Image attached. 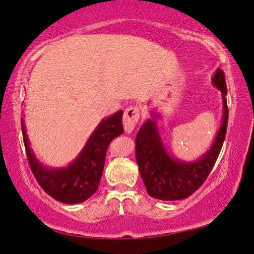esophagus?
<instances>
[{"instance_id":"obj_1","label":"esophagus","mask_w":254,"mask_h":254,"mask_svg":"<svg viewBox=\"0 0 254 254\" xmlns=\"http://www.w3.org/2000/svg\"><path fill=\"white\" fill-rule=\"evenodd\" d=\"M139 118H140V111L138 107L131 106L127 108L123 115V126L126 132L131 133V132L133 131L134 127L136 126V123H138Z\"/></svg>"}]
</instances>
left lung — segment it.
Masks as SVG:
<instances>
[{"mask_svg":"<svg viewBox=\"0 0 254 254\" xmlns=\"http://www.w3.org/2000/svg\"><path fill=\"white\" fill-rule=\"evenodd\" d=\"M211 82L221 92L223 118L211 146L199 158L187 162L168 152L157 124L160 114L156 111H150L151 119H148L140 127L135 138V159L144 187L152 198L164 201L188 198L210 174L223 147L228 122L227 88L224 72L219 67Z\"/></svg>","mask_w":254,"mask_h":254,"instance_id":"1","label":"left lung"}]
</instances>
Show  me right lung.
<instances>
[{"label": "right lung", "mask_w": 254, "mask_h": 254, "mask_svg": "<svg viewBox=\"0 0 254 254\" xmlns=\"http://www.w3.org/2000/svg\"><path fill=\"white\" fill-rule=\"evenodd\" d=\"M123 111L103 119L72 162L63 167L46 166L30 147L25 120L21 118L27 157L31 171L43 190L52 198L67 204L81 203L97 191L102 179L107 147L113 139L123 133Z\"/></svg>", "instance_id": "add662e5"}]
</instances>
